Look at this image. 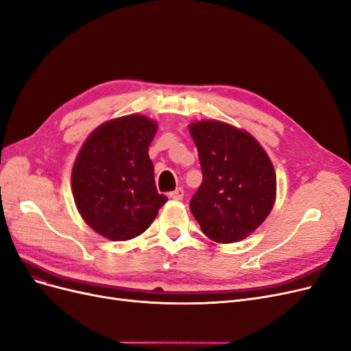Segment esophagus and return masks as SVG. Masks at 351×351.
<instances>
[{
  "label": "esophagus",
  "instance_id": "obj_1",
  "mask_svg": "<svg viewBox=\"0 0 351 351\" xmlns=\"http://www.w3.org/2000/svg\"><path fill=\"white\" fill-rule=\"evenodd\" d=\"M170 197H171L173 200H183V197H184V190H183V189H176L174 191L170 193Z\"/></svg>",
  "mask_w": 351,
  "mask_h": 351
}]
</instances>
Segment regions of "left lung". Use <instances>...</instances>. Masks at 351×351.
Wrapping results in <instances>:
<instances>
[{
    "label": "left lung",
    "mask_w": 351,
    "mask_h": 351,
    "mask_svg": "<svg viewBox=\"0 0 351 351\" xmlns=\"http://www.w3.org/2000/svg\"><path fill=\"white\" fill-rule=\"evenodd\" d=\"M203 181L190 210L203 234L231 244L264 222L276 199V173L261 145L248 132L217 120L189 126Z\"/></svg>",
    "instance_id": "left-lung-1"
}]
</instances>
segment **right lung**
<instances>
[{
  "label": "right lung",
  "instance_id": "right-lung-1",
  "mask_svg": "<svg viewBox=\"0 0 351 351\" xmlns=\"http://www.w3.org/2000/svg\"><path fill=\"white\" fill-rule=\"evenodd\" d=\"M154 120L130 114L108 120L84 142L72 168V193L95 232L128 241L147 231L168 200L155 187L148 148Z\"/></svg>",
  "mask_w": 351,
  "mask_h": 351
}]
</instances>
